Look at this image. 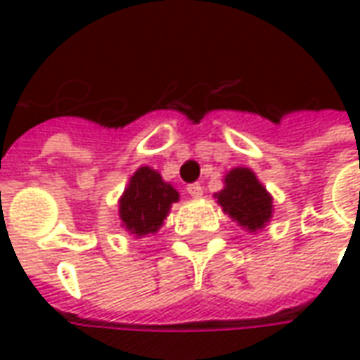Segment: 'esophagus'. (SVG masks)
I'll use <instances>...</instances> for the list:
<instances>
[{
	"mask_svg": "<svg viewBox=\"0 0 360 360\" xmlns=\"http://www.w3.org/2000/svg\"><path fill=\"white\" fill-rule=\"evenodd\" d=\"M186 190H188V194L192 198H202V194H204V188H202V184H198V182L190 184Z\"/></svg>",
	"mask_w": 360,
	"mask_h": 360,
	"instance_id": "esophagus-1",
	"label": "esophagus"
}]
</instances>
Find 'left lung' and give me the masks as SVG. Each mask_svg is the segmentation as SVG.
<instances>
[{"label":"left lung","instance_id":"obj_1","mask_svg":"<svg viewBox=\"0 0 360 360\" xmlns=\"http://www.w3.org/2000/svg\"><path fill=\"white\" fill-rule=\"evenodd\" d=\"M214 198L224 214L248 233L262 231L274 218V196L265 190L252 168H231L224 176V188Z\"/></svg>","mask_w":360,"mask_h":360}]
</instances>
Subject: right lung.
<instances>
[{
  "label": "right lung",
  "instance_id": "add662e5",
  "mask_svg": "<svg viewBox=\"0 0 360 360\" xmlns=\"http://www.w3.org/2000/svg\"><path fill=\"white\" fill-rule=\"evenodd\" d=\"M178 200V190L170 182H164L160 172L150 166H141L118 198L120 228L136 240L154 236Z\"/></svg>",
  "mask_w": 360,
  "mask_h": 360
}]
</instances>
